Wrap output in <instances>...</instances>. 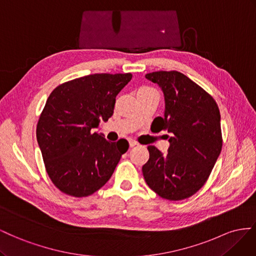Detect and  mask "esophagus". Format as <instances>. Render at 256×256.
I'll use <instances>...</instances> for the list:
<instances>
[{
  "instance_id": "esophagus-1",
  "label": "esophagus",
  "mask_w": 256,
  "mask_h": 256,
  "mask_svg": "<svg viewBox=\"0 0 256 256\" xmlns=\"http://www.w3.org/2000/svg\"><path fill=\"white\" fill-rule=\"evenodd\" d=\"M128 144H130V147L133 148V147H135V146L137 144V142L134 140H128Z\"/></svg>"
}]
</instances>
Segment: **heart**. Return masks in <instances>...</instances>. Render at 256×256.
<instances>
[{
    "instance_id": "1",
    "label": "heart",
    "mask_w": 256,
    "mask_h": 256,
    "mask_svg": "<svg viewBox=\"0 0 256 256\" xmlns=\"http://www.w3.org/2000/svg\"><path fill=\"white\" fill-rule=\"evenodd\" d=\"M146 89H149V88H142V89H140V90H146Z\"/></svg>"
}]
</instances>
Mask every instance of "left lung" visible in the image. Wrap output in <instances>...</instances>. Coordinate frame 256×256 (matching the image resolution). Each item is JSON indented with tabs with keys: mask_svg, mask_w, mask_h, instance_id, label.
Here are the masks:
<instances>
[{
	"mask_svg": "<svg viewBox=\"0 0 256 256\" xmlns=\"http://www.w3.org/2000/svg\"><path fill=\"white\" fill-rule=\"evenodd\" d=\"M146 78L164 93V118L154 121L160 130H167L172 136L166 154L149 146L144 178L162 198H188L206 184L221 153L220 110L207 91L180 72H153Z\"/></svg>",
	"mask_w": 256,
	"mask_h": 256,
	"instance_id": "left-lung-1",
	"label": "left lung"
}]
</instances>
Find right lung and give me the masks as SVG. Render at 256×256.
Segmentation results:
<instances>
[{
	"instance_id": "add662e5",
	"label": "right lung",
	"mask_w": 256,
	"mask_h": 256,
	"mask_svg": "<svg viewBox=\"0 0 256 256\" xmlns=\"http://www.w3.org/2000/svg\"><path fill=\"white\" fill-rule=\"evenodd\" d=\"M132 74H93L70 80L50 93L36 126L45 168L64 194L86 197L110 179L126 140L109 142L93 132L114 114L116 96Z\"/></svg>"
}]
</instances>
